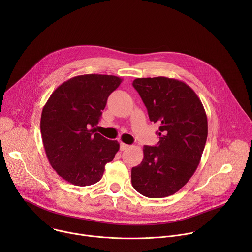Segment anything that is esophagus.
<instances>
[{
	"label": "esophagus",
	"mask_w": 252,
	"mask_h": 252,
	"mask_svg": "<svg viewBox=\"0 0 252 252\" xmlns=\"http://www.w3.org/2000/svg\"><path fill=\"white\" fill-rule=\"evenodd\" d=\"M128 148H129V146H128V145H126V143L121 142V146H120L121 151H126V149H128Z\"/></svg>",
	"instance_id": "esophagus-1"
}]
</instances>
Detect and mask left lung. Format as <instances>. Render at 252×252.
<instances>
[{"label":"left lung","mask_w":252,"mask_h":252,"mask_svg":"<svg viewBox=\"0 0 252 252\" xmlns=\"http://www.w3.org/2000/svg\"><path fill=\"white\" fill-rule=\"evenodd\" d=\"M133 88L151 122L160 125L155 147H143V159L131 168V184L140 194L161 198L181 189L196 170L207 138V118L193 90L165 77L135 79Z\"/></svg>","instance_id":"1"}]
</instances>
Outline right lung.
Returning <instances> with one entry per match:
<instances>
[{
  "label": "right lung",
  "mask_w": 252,
  "mask_h": 252,
  "mask_svg": "<svg viewBox=\"0 0 252 252\" xmlns=\"http://www.w3.org/2000/svg\"><path fill=\"white\" fill-rule=\"evenodd\" d=\"M122 79L83 75L63 83L51 94L41 117V133L52 167L64 181L87 187L100 181L120 150L117 140L95 131L109 95Z\"/></svg>",
  "instance_id": "add662e5"
}]
</instances>
